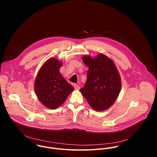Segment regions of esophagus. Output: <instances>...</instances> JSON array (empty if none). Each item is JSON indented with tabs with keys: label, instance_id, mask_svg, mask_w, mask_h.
<instances>
[{
	"label": "esophagus",
	"instance_id": "obj_1",
	"mask_svg": "<svg viewBox=\"0 0 157 157\" xmlns=\"http://www.w3.org/2000/svg\"><path fill=\"white\" fill-rule=\"evenodd\" d=\"M74 87L75 90H80V87L77 84H74Z\"/></svg>",
	"mask_w": 157,
	"mask_h": 157
}]
</instances>
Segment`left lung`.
<instances>
[{"label": "left lung", "mask_w": 157, "mask_h": 157, "mask_svg": "<svg viewBox=\"0 0 157 157\" xmlns=\"http://www.w3.org/2000/svg\"><path fill=\"white\" fill-rule=\"evenodd\" d=\"M82 60L89 70L86 82L80 91L95 111L108 109L116 100L121 87L117 68L109 58L101 54L95 59L88 56Z\"/></svg>", "instance_id": "left-lung-1"}]
</instances>
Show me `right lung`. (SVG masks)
Segmentation results:
<instances>
[{
	"label": "right lung",
	"instance_id": "right-lung-1",
	"mask_svg": "<svg viewBox=\"0 0 157 157\" xmlns=\"http://www.w3.org/2000/svg\"><path fill=\"white\" fill-rule=\"evenodd\" d=\"M62 65L56 59H49L39 70L35 80L34 89L39 100L49 109L59 107L74 90L59 72Z\"/></svg>",
	"mask_w": 157,
	"mask_h": 157
}]
</instances>
